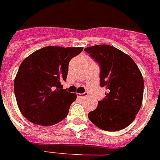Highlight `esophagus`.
<instances>
[{
  "instance_id": "1",
  "label": "esophagus",
  "mask_w": 160,
  "mask_h": 160,
  "mask_svg": "<svg viewBox=\"0 0 160 160\" xmlns=\"http://www.w3.org/2000/svg\"><path fill=\"white\" fill-rule=\"evenodd\" d=\"M88 96V94L87 93H84V94H77L78 98H85Z\"/></svg>"
}]
</instances>
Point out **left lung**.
<instances>
[{"instance_id": "left-lung-1", "label": "left lung", "mask_w": 160, "mask_h": 160, "mask_svg": "<svg viewBox=\"0 0 160 160\" xmlns=\"http://www.w3.org/2000/svg\"><path fill=\"white\" fill-rule=\"evenodd\" d=\"M100 65V86L106 98L88 114L98 128L107 131L124 129L135 120L142 102L143 78L129 55L109 45L84 49Z\"/></svg>"}]
</instances>
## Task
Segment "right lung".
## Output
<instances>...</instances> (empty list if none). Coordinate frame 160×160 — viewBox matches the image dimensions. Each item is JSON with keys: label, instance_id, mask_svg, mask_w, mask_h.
I'll use <instances>...</instances> for the list:
<instances>
[{"label": "right lung", "instance_id": "obj_1", "mask_svg": "<svg viewBox=\"0 0 160 160\" xmlns=\"http://www.w3.org/2000/svg\"><path fill=\"white\" fill-rule=\"evenodd\" d=\"M82 47L46 46L31 53L21 64L14 80L18 108L26 119L52 126L67 116L76 94L62 88L72 58Z\"/></svg>", "mask_w": 160, "mask_h": 160}]
</instances>
